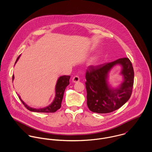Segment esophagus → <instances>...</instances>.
<instances>
[{
    "instance_id": "obj_1",
    "label": "esophagus",
    "mask_w": 152,
    "mask_h": 152,
    "mask_svg": "<svg viewBox=\"0 0 152 152\" xmlns=\"http://www.w3.org/2000/svg\"><path fill=\"white\" fill-rule=\"evenodd\" d=\"M72 81H73V83H76L79 82V81H80V78H79V77H78V76H75V77H74L73 78H72Z\"/></svg>"
}]
</instances>
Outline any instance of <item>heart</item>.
I'll return each mask as SVG.
<instances>
[{
    "instance_id": "heart-1",
    "label": "heart",
    "mask_w": 152,
    "mask_h": 152,
    "mask_svg": "<svg viewBox=\"0 0 152 152\" xmlns=\"http://www.w3.org/2000/svg\"><path fill=\"white\" fill-rule=\"evenodd\" d=\"M98 58L95 56V57H92L89 62V65H91V66H94V65H96L97 64V63H98Z\"/></svg>"
}]
</instances>
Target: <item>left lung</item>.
I'll list each match as a JSON object with an SVG mask.
<instances>
[{
	"instance_id": "left-lung-1",
	"label": "left lung",
	"mask_w": 152,
	"mask_h": 152,
	"mask_svg": "<svg viewBox=\"0 0 152 152\" xmlns=\"http://www.w3.org/2000/svg\"><path fill=\"white\" fill-rule=\"evenodd\" d=\"M116 65H120L122 83L116 88L108 83V73ZM87 105L89 110L98 113L112 112L123 106L130 98L134 71L128 58H122L111 63L90 66L86 72Z\"/></svg>"
}]
</instances>
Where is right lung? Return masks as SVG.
Wrapping results in <instances>:
<instances>
[{"instance_id": "obj_1", "label": "right lung", "mask_w": 152, "mask_h": 152, "mask_svg": "<svg viewBox=\"0 0 152 152\" xmlns=\"http://www.w3.org/2000/svg\"><path fill=\"white\" fill-rule=\"evenodd\" d=\"M20 56L21 55H20L18 57V58L15 62V64L19 60ZM14 78H15V77H14V75H13V77H12L13 81L14 80ZM69 78H70V76H66V75L61 76L58 78V80L57 81L56 85V87H55V97H54L53 102L50 105H48V106L45 107L44 108H31V107L28 106L22 100V98L19 95H18L19 98L20 99V101H22V103L25 106V107L30 111L36 112H44V113L55 112L56 111H57L58 109H59L61 108V102H62V100L63 98L65 88L69 84Z\"/></svg>"}]
</instances>
